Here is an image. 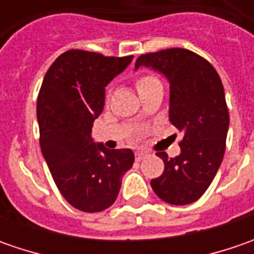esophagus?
I'll list each match as a JSON object with an SVG mask.
<instances>
[{"label": "esophagus", "mask_w": 254, "mask_h": 254, "mask_svg": "<svg viewBox=\"0 0 254 254\" xmlns=\"http://www.w3.org/2000/svg\"><path fill=\"white\" fill-rule=\"evenodd\" d=\"M144 157H145V154H144V152H137V154H135V160H137V161H141V160H144Z\"/></svg>", "instance_id": "obj_1"}]
</instances>
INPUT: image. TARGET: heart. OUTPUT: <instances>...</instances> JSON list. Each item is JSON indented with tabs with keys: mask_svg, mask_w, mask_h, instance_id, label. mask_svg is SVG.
<instances>
[{
	"mask_svg": "<svg viewBox=\"0 0 254 254\" xmlns=\"http://www.w3.org/2000/svg\"><path fill=\"white\" fill-rule=\"evenodd\" d=\"M157 83H160V80H158L154 74H150V73L140 74V76L135 79V87H137L138 93L144 92L145 89H148V87H151L152 84H157Z\"/></svg>",
	"mask_w": 254,
	"mask_h": 254,
	"instance_id": "b5f03b06",
	"label": "heart"
}]
</instances>
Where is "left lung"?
<instances>
[{
    "label": "left lung",
    "instance_id": "8db88e82",
    "mask_svg": "<svg viewBox=\"0 0 254 254\" xmlns=\"http://www.w3.org/2000/svg\"><path fill=\"white\" fill-rule=\"evenodd\" d=\"M148 66L170 82V122L184 135L181 154L164 151L161 177L151 180L152 190L171 205H188L209 188L225 155L229 110L215 67L198 54L171 48L141 55L135 69Z\"/></svg>",
    "mask_w": 254,
    "mask_h": 254
}]
</instances>
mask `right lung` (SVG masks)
<instances>
[{"mask_svg": "<svg viewBox=\"0 0 254 254\" xmlns=\"http://www.w3.org/2000/svg\"><path fill=\"white\" fill-rule=\"evenodd\" d=\"M131 61L70 49L45 74L36 103L39 144L58 190L76 209L93 213L112 206L132 167L130 148L107 150L92 138L104 87Z\"/></svg>", "mask_w": 254, "mask_h": 254, "instance_id": "1", "label": "right lung"}]
</instances>
